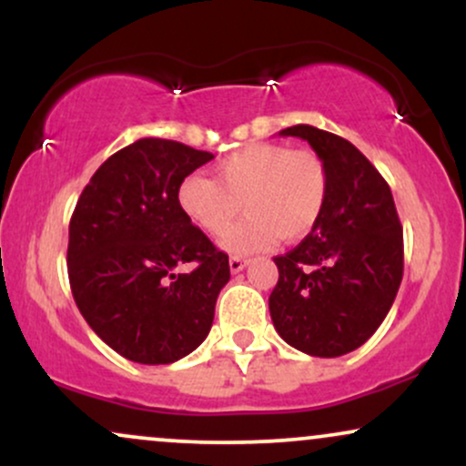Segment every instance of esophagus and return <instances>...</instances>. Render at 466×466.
<instances>
[{"instance_id":"esophagus-1","label":"esophagus","mask_w":466,"mask_h":466,"mask_svg":"<svg viewBox=\"0 0 466 466\" xmlns=\"http://www.w3.org/2000/svg\"><path fill=\"white\" fill-rule=\"evenodd\" d=\"M245 265H248V258H243V256H232V258H229V271H232V274L243 271Z\"/></svg>"}]
</instances>
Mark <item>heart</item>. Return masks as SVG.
Here are the masks:
<instances>
[{"label": "heart", "mask_w": 466, "mask_h": 466, "mask_svg": "<svg viewBox=\"0 0 466 466\" xmlns=\"http://www.w3.org/2000/svg\"><path fill=\"white\" fill-rule=\"evenodd\" d=\"M184 215L210 237H218L240 215L223 248L249 254L276 238L302 240L324 215L329 201V168L315 151H291L282 144H249L217 164V181L188 175L177 190Z\"/></svg>", "instance_id": "obj_1"}]
</instances>
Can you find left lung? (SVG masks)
Instances as JSON below:
<instances>
[{
	"label": "left lung",
	"instance_id": "left-lung-1",
	"mask_svg": "<svg viewBox=\"0 0 466 466\" xmlns=\"http://www.w3.org/2000/svg\"><path fill=\"white\" fill-rule=\"evenodd\" d=\"M329 168V201L311 232L276 256L269 313L278 335L313 357H339L370 339L403 278V228L388 181L335 133L296 125Z\"/></svg>",
	"mask_w": 466,
	"mask_h": 466
}]
</instances>
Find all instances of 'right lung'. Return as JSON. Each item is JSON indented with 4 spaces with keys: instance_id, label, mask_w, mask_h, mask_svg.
I'll return each instance as SVG.
<instances>
[{
    "instance_id": "add662e5",
    "label": "right lung",
    "mask_w": 466,
    "mask_h": 466,
    "mask_svg": "<svg viewBox=\"0 0 466 466\" xmlns=\"http://www.w3.org/2000/svg\"><path fill=\"white\" fill-rule=\"evenodd\" d=\"M215 157L162 137L120 148L80 192L69 221L74 302L106 346L136 363H173L210 333L226 251L192 226L177 190ZM192 272L177 275L181 264Z\"/></svg>"
}]
</instances>
